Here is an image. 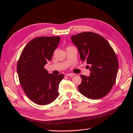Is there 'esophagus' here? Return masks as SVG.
I'll list each match as a JSON object with an SVG mask.
<instances>
[{
    "label": "esophagus",
    "mask_w": 133,
    "mask_h": 133,
    "mask_svg": "<svg viewBox=\"0 0 133 133\" xmlns=\"http://www.w3.org/2000/svg\"><path fill=\"white\" fill-rule=\"evenodd\" d=\"M66 75L68 76H73L74 75H75V74L73 73H68Z\"/></svg>",
    "instance_id": "34e87169"
}]
</instances>
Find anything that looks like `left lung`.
<instances>
[{
	"label": "left lung",
	"instance_id": "left-lung-1",
	"mask_svg": "<svg viewBox=\"0 0 133 133\" xmlns=\"http://www.w3.org/2000/svg\"><path fill=\"white\" fill-rule=\"evenodd\" d=\"M73 44L77 47L82 61H86L90 76L80 75L82 81L79 92L85 97L98 99L107 95L115 82L118 60L107 40L92 32H83L72 35Z\"/></svg>",
	"mask_w": 133,
	"mask_h": 133
}]
</instances>
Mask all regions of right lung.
Masks as SVG:
<instances>
[{"label": "right lung", "instance_id": "right-lung-1", "mask_svg": "<svg viewBox=\"0 0 133 133\" xmlns=\"http://www.w3.org/2000/svg\"><path fill=\"white\" fill-rule=\"evenodd\" d=\"M60 41L59 37L34 38L24 48L17 64L20 84L28 98L38 105L49 104L57 98L63 74H49L44 69Z\"/></svg>", "mask_w": 133, "mask_h": 133}]
</instances>
